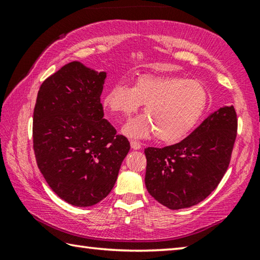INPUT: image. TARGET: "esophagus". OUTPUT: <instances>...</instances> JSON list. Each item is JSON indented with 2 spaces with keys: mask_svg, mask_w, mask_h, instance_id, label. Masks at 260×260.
I'll list each match as a JSON object with an SVG mask.
<instances>
[{
  "mask_svg": "<svg viewBox=\"0 0 260 260\" xmlns=\"http://www.w3.org/2000/svg\"><path fill=\"white\" fill-rule=\"evenodd\" d=\"M131 147H132V149H134V150H139V149L142 148V144H141L139 141L132 140L131 141Z\"/></svg>",
  "mask_w": 260,
  "mask_h": 260,
  "instance_id": "esophagus-1",
  "label": "esophagus"
}]
</instances>
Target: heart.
Listing matches in <instances>:
<instances>
[{
  "label": "heart",
  "instance_id": "b5f03b06",
  "mask_svg": "<svg viewBox=\"0 0 260 260\" xmlns=\"http://www.w3.org/2000/svg\"><path fill=\"white\" fill-rule=\"evenodd\" d=\"M104 107L118 117H128L141 104L147 116L136 117L124 126V133L133 138H156L165 143L182 140L195 128L209 103L203 83L174 76L141 74L134 86L124 80L110 88Z\"/></svg>",
  "mask_w": 260,
  "mask_h": 260
}]
</instances>
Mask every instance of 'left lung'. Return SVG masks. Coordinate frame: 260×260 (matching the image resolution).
Returning a JSON list of instances; mask_svg holds the SVG:
<instances>
[{"instance_id": "1", "label": "left lung", "mask_w": 260, "mask_h": 260, "mask_svg": "<svg viewBox=\"0 0 260 260\" xmlns=\"http://www.w3.org/2000/svg\"><path fill=\"white\" fill-rule=\"evenodd\" d=\"M236 134L235 109L223 107L211 113L181 142L147 148V190L171 210L199 204L225 175Z\"/></svg>"}]
</instances>
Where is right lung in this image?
Listing matches in <instances>:
<instances>
[{"label": "right lung", "instance_id": "right-lung-1", "mask_svg": "<svg viewBox=\"0 0 260 260\" xmlns=\"http://www.w3.org/2000/svg\"><path fill=\"white\" fill-rule=\"evenodd\" d=\"M105 72L71 61L48 77L33 113V148L49 187L74 206H91L116 183L131 144L104 119Z\"/></svg>", "mask_w": 260, "mask_h": 260}]
</instances>
